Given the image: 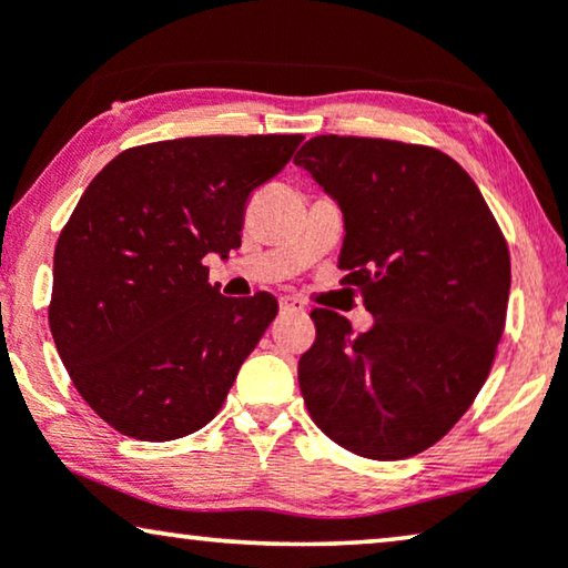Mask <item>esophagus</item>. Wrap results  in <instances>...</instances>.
Returning <instances> with one entry per match:
<instances>
[{
	"instance_id": "obj_1",
	"label": "esophagus",
	"mask_w": 568,
	"mask_h": 568,
	"mask_svg": "<svg viewBox=\"0 0 568 568\" xmlns=\"http://www.w3.org/2000/svg\"><path fill=\"white\" fill-rule=\"evenodd\" d=\"M278 310L282 313H305V302L297 297H282L278 300Z\"/></svg>"
}]
</instances>
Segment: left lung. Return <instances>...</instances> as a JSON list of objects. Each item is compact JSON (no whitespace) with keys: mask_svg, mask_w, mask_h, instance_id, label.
Masks as SVG:
<instances>
[{"mask_svg":"<svg viewBox=\"0 0 568 568\" xmlns=\"http://www.w3.org/2000/svg\"><path fill=\"white\" fill-rule=\"evenodd\" d=\"M305 168L344 212L341 284L375 317L367 333L315 307L300 356L313 422L348 453L403 460L439 442L476 400L507 323L509 247L473 178L424 144L315 136Z\"/></svg>","mask_w":568,"mask_h":568,"instance_id":"8db88e82","label":"left lung"}]
</instances>
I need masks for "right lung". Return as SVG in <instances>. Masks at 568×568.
I'll return each mask as SVG.
<instances>
[{"label":"right lung","instance_id":"obj_1","mask_svg":"<svg viewBox=\"0 0 568 568\" xmlns=\"http://www.w3.org/2000/svg\"><path fill=\"white\" fill-rule=\"evenodd\" d=\"M302 139L131 146L82 193L53 251L49 325L77 393L115 432L168 442L222 408L278 302L224 297L204 258L240 247L247 199Z\"/></svg>","mask_w":568,"mask_h":568}]
</instances>
